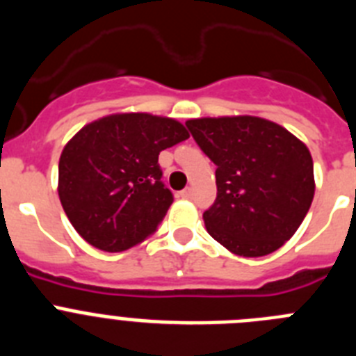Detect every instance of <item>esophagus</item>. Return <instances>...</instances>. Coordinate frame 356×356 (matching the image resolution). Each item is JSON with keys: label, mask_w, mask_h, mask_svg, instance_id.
Here are the masks:
<instances>
[{"label": "esophagus", "mask_w": 356, "mask_h": 356, "mask_svg": "<svg viewBox=\"0 0 356 356\" xmlns=\"http://www.w3.org/2000/svg\"><path fill=\"white\" fill-rule=\"evenodd\" d=\"M180 196L184 197V200H188V197H193V188H191V187L184 188V191H181V193H180Z\"/></svg>", "instance_id": "obj_1"}]
</instances>
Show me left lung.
<instances>
[{"instance_id":"1","label":"left lung","mask_w":356,"mask_h":356,"mask_svg":"<svg viewBox=\"0 0 356 356\" xmlns=\"http://www.w3.org/2000/svg\"><path fill=\"white\" fill-rule=\"evenodd\" d=\"M216 163L217 197L207 232L241 257H264L300 228L314 200L310 151L276 122L251 115L185 122Z\"/></svg>"}]
</instances>
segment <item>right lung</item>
<instances>
[{"instance_id": "1", "label": "right lung", "mask_w": 356, "mask_h": 356, "mask_svg": "<svg viewBox=\"0 0 356 356\" xmlns=\"http://www.w3.org/2000/svg\"><path fill=\"white\" fill-rule=\"evenodd\" d=\"M185 139L184 124L149 114H114L81 128L58 162V196L78 234L110 253L153 234L175 200L160 151Z\"/></svg>"}]
</instances>
